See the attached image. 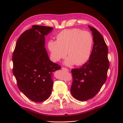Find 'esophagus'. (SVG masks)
Instances as JSON below:
<instances>
[{
	"instance_id": "1",
	"label": "esophagus",
	"mask_w": 123,
	"mask_h": 123,
	"mask_svg": "<svg viewBox=\"0 0 123 123\" xmlns=\"http://www.w3.org/2000/svg\"><path fill=\"white\" fill-rule=\"evenodd\" d=\"M62 69L63 70H64V71H69L68 69L67 68H64V67L62 68Z\"/></svg>"
}]
</instances>
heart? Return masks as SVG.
I'll return each mask as SVG.
<instances>
[{"label":"heart","mask_w":123,"mask_h":123,"mask_svg":"<svg viewBox=\"0 0 123 123\" xmlns=\"http://www.w3.org/2000/svg\"><path fill=\"white\" fill-rule=\"evenodd\" d=\"M56 41L49 40L48 47L52 59L57 62L69 57L64 62L67 66L75 63L81 66L89 58L93 45L92 35L88 31L77 28L65 30L56 35Z\"/></svg>","instance_id":"b5f03b06"}]
</instances>
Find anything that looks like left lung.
Wrapping results in <instances>:
<instances>
[{"mask_svg": "<svg viewBox=\"0 0 123 123\" xmlns=\"http://www.w3.org/2000/svg\"><path fill=\"white\" fill-rule=\"evenodd\" d=\"M88 27L93 40L89 59L81 67L71 70V93L79 101L89 100L97 94L106 82L109 67L108 48L103 36L95 28Z\"/></svg>", "mask_w": 123, "mask_h": 123, "instance_id": "left-lung-1", "label": "left lung"}]
</instances>
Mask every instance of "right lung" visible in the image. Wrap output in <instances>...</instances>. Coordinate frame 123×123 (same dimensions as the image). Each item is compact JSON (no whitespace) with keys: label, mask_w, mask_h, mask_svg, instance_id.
Returning <instances> with one entry per match:
<instances>
[{"label":"right lung","mask_w":123,"mask_h":123,"mask_svg":"<svg viewBox=\"0 0 123 123\" xmlns=\"http://www.w3.org/2000/svg\"><path fill=\"white\" fill-rule=\"evenodd\" d=\"M51 27L33 25L17 40L12 54V72L18 87L30 100L45 101L52 92L53 73L61 69L49 60L45 48V35Z\"/></svg>","instance_id":"obj_1"}]
</instances>
